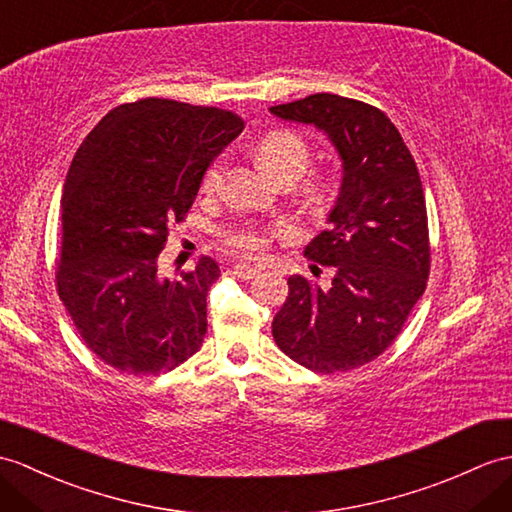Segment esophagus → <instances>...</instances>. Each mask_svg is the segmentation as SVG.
<instances>
[{"instance_id":"1","label":"esophagus","mask_w":512,"mask_h":512,"mask_svg":"<svg viewBox=\"0 0 512 512\" xmlns=\"http://www.w3.org/2000/svg\"><path fill=\"white\" fill-rule=\"evenodd\" d=\"M259 272V266H251V264H235L233 266V275L240 279H253Z\"/></svg>"}]
</instances>
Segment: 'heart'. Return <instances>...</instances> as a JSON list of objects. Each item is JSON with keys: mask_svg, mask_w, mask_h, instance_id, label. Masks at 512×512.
<instances>
[{"mask_svg": "<svg viewBox=\"0 0 512 512\" xmlns=\"http://www.w3.org/2000/svg\"><path fill=\"white\" fill-rule=\"evenodd\" d=\"M257 159L259 165L266 170L268 176L275 178V181H296L305 170L307 163H310V146L307 141L294 133V130H272V133L264 135L257 144ZM224 170V159H216L209 168L202 174V192H216ZM303 196L314 207L325 205L331 196V181L325 176H314L307 178L303 183ZM227 242L240 251L255 253L259 248H264L266 235L259 227L253 224H246V227H235L227 231Z\"/></svg>", "mask_w": 512, "mask_h": 512, "instance_id": "obj_1", "label": "heart"}]
</instances>
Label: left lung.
<instances>
[{"label":"left lung","mask_w":512,"mask_h":512,"mask_svg":"<svg viewBox=\"0 0 512 512\" xmlns=\"http://www.w3.org/2000/svg\"><path fill=\"white\" fill-rule=\"evenodd\" d=\"M270 113L323 130L342 161L331 229L305 246L307 257L334 266V279L320 288L292 275L272 336L310 371H349L390 347L425 292L430 237L421 176L395 124L371 104L314 93Z\"/></svg>","instance_id":"left-lung-1"}]
</instances>
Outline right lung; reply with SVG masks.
<instances>
[{"instance_id": "right-lung-1", "label": "right lung", "mask_w": 512, "mask_h": 512, "mask_svg": "<svg viewBox=\"0 0 512 512\" xmlns=\"http://www.w3.org/2000/svg\"><path fill=\"white\" fill-rule=\"evenodd\" d=\"M216 106L146 98L106 113L63 185L58 296L80 338L128 375L172 371L207 334L211 257L178 279L157 272L168 227L192 209L202 174L242 133Z\"/></svg>"}]
</instances>
